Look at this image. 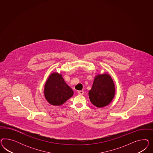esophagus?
<instances>
[{
	"label": "esophagus",
	"mask_w": 153,
	"mask_h": 153,
	"mask_svg": "<svg viewBox=\"0 0 153 153\" xmlns=\"http://www.w3.org/2000/svg\"><path fill=\"white\" fill-rule=\"evenodd\" d=\"M83 91L82 90H79V91H78V94H79V95H83Z\"/></svg>",
	"instance_id": "obj_1"
}]
</instances>
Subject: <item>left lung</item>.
I'll return each mask as SVG.
<instances>
[{
	"label": "left lung",
	"mask_w": 153,
	"mask_h": 153,
	"mask_svg": "<svg viewBox=\"0 0 153 153\" xmlns=\"http://www.w3.org/2000/svg\"><path fill=\"white\" fill-rule=\"evenodd\" d=\"M116 88L110 74L104 73L95 76L93 86L88 91L90 102L97 108L106 107L114 99Z\"/></svg>",
	"instance_id": "1"
}]
</instances>
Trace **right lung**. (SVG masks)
Instances as JSON below:
<instances>
[{
    "mask_svg": "<svg viewBox=\"0 0 153 153\" xmlns=\"http://www.w3.org/2000/svg\"><path fill=\"white\" fill-rule=\"evenodd\" d=\"M44 97L50 104L59 106L74 95V91L65 82L62 75L58 72L50 74L44 85Z\"/></svg>",
    "mask_w": 153,
    "mask_h": 153,
    "instance_id": "add662e5",
    "label": "right lung"
}]
</instances>
